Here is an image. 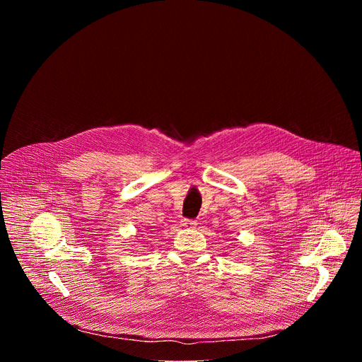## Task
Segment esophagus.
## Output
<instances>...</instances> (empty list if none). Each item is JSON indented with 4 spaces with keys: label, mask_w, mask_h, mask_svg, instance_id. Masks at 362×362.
<instances>
[{
    "label": "esophagus",
    "mask_w": 362,
    "mask_h": 362,
    "mask_svg": "<svg viewBox=\"0 0 362 362\" xmlns=\"http://www.w3.org/2000/svg\"><path fill=\"white\" fill-rule=\"evenodd\" d=\"M196 225H197V221H194V219H183L182 221V226H185L186 229H193V228H196Z\"/></svg>",
    "instance_id": "34e87169"
}]
</instances>
